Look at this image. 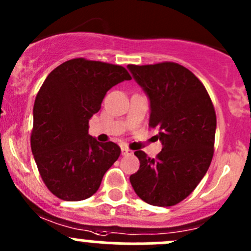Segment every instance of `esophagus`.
<instances>
[{
	"label": "esophagus",
	"instance_id": "1",
	"mask_svg": "<svg viewBox=\"0 0 251 251\" xmlns=\"http://www.w3.org/2000/svg\"><path fill=\"white\" fill-rule=\"evenodd\" d=\"M121 153H123V155H131V154H132V151L126 148V147H121Z\"/></svg>",
	"mask_w": 251,
	"mask_h": 251
}]
</instances>
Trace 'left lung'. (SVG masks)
<instances>
[{
    "instance_id": "obj_1",
    "label": "left lung",
    "mask_w": 251,
    "mask_h": 251,
    "mask_svg": "<svg viewBox=\"0 0 251 251\" xmlns=\"http://www.w3.org/2000/svg\"><path fill=\"white\" fill-rule=\"evenodd\" d=\"M127 68L149 97V126L158 128L163 144L155 159L135 151L140 170L130 182L146 203L173 206L196 189L211 164L214 104L201 81L183 65L163 62Z\"/></svg>"
}]
</instances>
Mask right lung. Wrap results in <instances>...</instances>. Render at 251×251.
<instances>
[{
	"mask_svg": "<svg viewBox=\"0 0 251 251\" xmlns=\"http://www.w3.org/2000/svg\"><path fill=\"white\" fill-rule=\"evenodd\" d=\"M124 80L131 75L121 65L75 58L52 70L42 83L30 142L42 181L59 199L90 198L118 160L120 147L91 137L88 121L105 93Z\"/></svg>",
	"mask_w": 251,
	"mask_h": 251,
	"instance_id": "right-lung-1",
	"label": "right lung"
}]
</instances>
